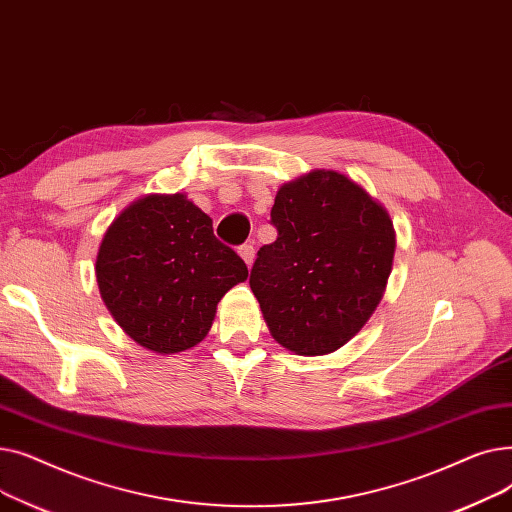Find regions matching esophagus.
Returning a JSON list of instances; mask_svg holds the SVG:
<instances>
[{"mask_svg":"<svg viewBox=\"0 0 512 512\" xmlns=\"http://www.w3.org/2000/svg\"><path fill=\"white\" fill-rule=\"evenodd\" d=\"M238 255L245 259V263L251 267L253 265V261H255V249H253V245H240L238 247Z\"/></svg>","mask_w":512,"mask_h":512,"instance_id":"esophagus-1","label":"esophagus"}]
</instances>
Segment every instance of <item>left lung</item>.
I'll list each match as a JSON object with an SVG mask.
<instances>
[{"label":"left lung","instance_id":"1","mask_svg":"<svg viewBox=\"0 0 512 512\" xmlns=\"http://www.w3.org/2000/svg\"><path fill=\"white\" fill-rule=\"evenodd\" d=\"M272 224L278 238L257 251L249 278L267 328L297 355L334 353L384 297L390 215L351 178L313 170L280 186Z\"/></svg>","mask_w":512,"mask_h":512}]
</instances>
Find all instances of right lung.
Returning a JSON list of instances; mask_svg holds the SVG:
<instances>
[{"mask_svg": "<svg viewBox=\"0 0 512 512\" xmlns=\"http://www.w3.org/2000/svg\"><path fill=\"white\" fill-rule=\"evenodd\" d=\"M95 274L118 326L159 355L199 344L224 294L249 270L186 195H147L107 228Z\"/></svg>", "mask_w": 512, "mask_h": 512, "instance_id": "add662e5", "label": "right lung"}]
</instances>
